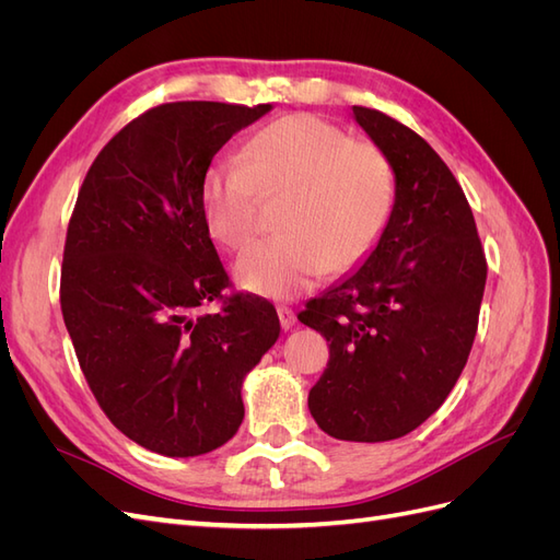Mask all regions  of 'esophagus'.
Listing matches in <instances>:
<instances>
[{"label": "esophagus", "instance_id": "1", "mask_svg": "<svg viewBox=\"0 0 560 560\" xmlns=\"http://www.w3.org/2000/svg\"><path fill=\"white\" fill-rule=\"evenodd\" d=\"M278 317H280V327H282L284 331L294 327L296 315H294V311H292L290 306H278Z\"/></svg>", "mask_w": 560, "mask_h": 560}]
</instances>
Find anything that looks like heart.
Instances as JSON below:
<instances>
[{
	"label": "heart",
	"instance_id": "obj_1",
	"mask_svg": "<svg viewBox=\"0 0 560 560\" xmlns=\"http://www.w3.org/2000/svg\"><path fill=\"white\" fill-rule=\"evenodd\" d=\"M287 194L284 233L252 245L235 264L243 290L290 299L325 270L360 266L393 219L397 171L385 151L317 114H290L247 140L241 156L208 165L198 189L202 222L231 252L259 229L261 196Z\"/></svg>",
	"mask_w": 560,
	"mask_h": 560
}]
</instances>
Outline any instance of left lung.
<instances>
[{"label": "left lung", "instance_id": "1", "mask_svg": "<svg viewBox=\"0 0 560 560\" xmlns=\"http://www.w3.org/2000/svg\"><path fill=\"white\" fill-rule=\"evenodd\" d=\"M352 114L393 159L397 206L369 259L299 313L329 343L308 409L329 436L389 442L422 425L460 378L488 266L463 186L436 151L378 109Z\"/></svg>", "mask_w": 560, "mask_h": 560}]
</instances>
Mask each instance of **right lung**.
<instances>
[{
	"mask_svg": "<svg viewBox=\"0 0 560 560\" xmlns=\"http://www.w3.org/2000/svg\"><path fill=\"white\" fill-rule=\"evenodd\" d=\"M270 105L186 100L118 130L83 179L67 226L60 308L100 409L135 444L194 457L238 432L243 378L278 341L259 296L229 276L198 206L202 173ZM210 300L219 314H202Z\"/></svg>",
	"mask_w": 560,
	"mask_h": 560,
	"instance_id": "1",
	"label": "right lung"
}]
</instances>
